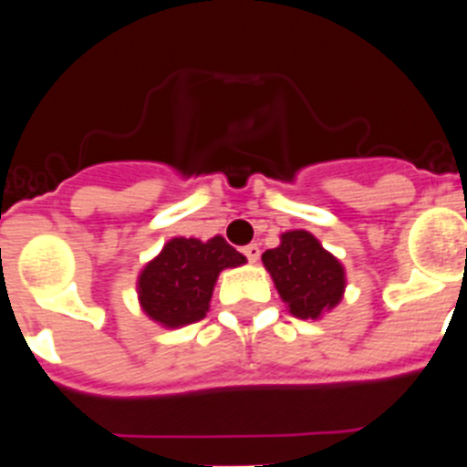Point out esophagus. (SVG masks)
<instances>
[{
	"instance_id": "34e87169",
	"label": "esophagus",
	"mask_w": 467,
	"mask_h": 467,
	"mask_svg": "<svg viewBox=\"0 0 467 467\" xmlns=\"http://www.w3.org/2000/svg\"><path fill=\"white\" fill-rule=\"evenodd\" d=\"M260 246H257V244H248L246 248H244V255L248 257V262H253L255 264L257 260H260Z\"/></svg>"
}]
</instances>
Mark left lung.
I'll use <instances>...</instances> for the list:
<instances>
[{
	"mask_svg": "<svg viewBox=\"0 0 467 467\" xmlns=\"http://www.w3.org/2000/svg\"><path fill=\"white\" fill-rule=\"evenodd\" d=\"M282 303L296 318L318 321L346 291V268L307 230L280 234V246L262 255Z\"/></svg>",
	"mask_w": 467,
	"mask_h": 467,
	"instance_id": "left-lung-1",
	"label": "left lung"
}]
</instances>
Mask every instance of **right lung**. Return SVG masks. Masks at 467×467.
<instances>
[{"instance_id": "obj_1", "label": "right lung", "mask_w": 467, "mask_h": 467, "mask_svg": "<svg viewBox=\"0 0 467 467\" xmlns=\"http://www.w3.org/2000/svg\"><path fill=\"white\" fill-rule=\"evenodd\" d=\"M246 264L223 237L207 242L173 237L138 275L140 307L150 321L167 329L205 318L216 277L223 268Z\"/></svg>"}]
</instances>
